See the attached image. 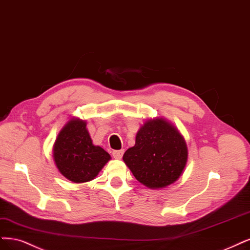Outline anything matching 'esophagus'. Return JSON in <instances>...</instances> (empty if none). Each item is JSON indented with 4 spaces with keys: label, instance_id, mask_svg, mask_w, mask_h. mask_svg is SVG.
I'll return each instance as SVG.
<instances>
[{
    "label": "esophagus",
    "instance_id": "esophagus-1",
    "mask_svg": "<svg viewBox=\"0 0 250 250\" xmlns=\"http://www.w3.org/2000/svg\"><path fill=\"white\" fill-rule=\"evenodd\" d=\"M123 153H124L123 150H117V151L113 152V156L116 159H121L123 156Z\"/></svg>",
    "mask_w": 250,
    "mask_h": 250
}]
</instances>
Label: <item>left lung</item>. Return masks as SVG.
<instances>
[{
	"mask_svg": "<svg viewBox=\"0 0 250 250\" xmlns=\"http://www.w3.org/2000/svg\"><path fill=\"white\" fill-rule=\"evenodd\" d=\"M188 158L184 137L167 120H147L135 136V145L123 155L135 179L152 189L167 187L182 175Z\"/></svg>",
	"mask_w": 250,
	"mask_h": 250,
	"instance_id": "1",
	"label": "left lung"
}]
</instances>
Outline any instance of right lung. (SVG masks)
Returning <instances> with one entry per match:
<instances>
[{
  "label": "right lung",
  "instance_id": "obj_1",
  "mask_svg": "<svg viewBox=\"0 0 250 250\" xmlns=\"http://www.w3.org/2000/svg\"><path fill=\"white\" fill-rule=\"evenodd\" d=\"M83 120L72 118L59 132L54 145V160L65 178L74 183L95 179L110 155L94 146Z\"/></svg>",
  "mask_w": 250,
  "mask_h": 250
}]
</instances>
